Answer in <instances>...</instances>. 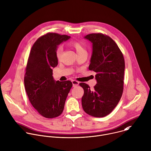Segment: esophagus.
<instances>
[{
	"label": "esophagus",
	"instance_id": "34e87169",
	"mask_svg": "<svg viewBox=\"0 0 151 151\" xmlns=\"http://www.w3.org/2000/svg\"><path fill=\"white\" fill-rule=\"evenodd\" d=\"M72 83H73V87H76L79 84V82L76 80H72Z\"/></svg>",
	"mask_w": 151,
	"mask_h": 151
}]
</instances>
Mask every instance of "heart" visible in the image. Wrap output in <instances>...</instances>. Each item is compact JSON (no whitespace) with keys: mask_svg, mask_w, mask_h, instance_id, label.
Listing matches in <instances>:
<instances>
[{"mask_svg":"<svg viewBox=\"0 0 151 151\" xmlns=\"http://www.w3.org/2000/svg\"><path fill=\"white\" fill-rule=\"evenodd\" d=\"M70 45L75 50L76 52H77V54H80L82 52H86V48L84 47V46L80 42H77V41H71L70 42ZM62 48L61 47H58L57 50H56V52H55V54H56V56H57V58L59 60L60 59L61 57V54H62Z\"/></svg>","mask_w":151,"mask_h":151,"instance_id":"1","label":"heart"}]
</instances>
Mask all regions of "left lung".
I'll return each instance as SVG.
<instances>
[{"instance_id": "left-lung-1", "label": "left lung", "mask_w": 151, "mask_h": 151, "mask_svg": "<svg viewBox=\"0 0 151 151\" xmlns=\"http://www.w3.org/2000/svg\"><path fill=\"white\" fill-rule=\"evenodd\" d=\"M84 38L92 44L90 70L96 73L97 84L93 90L86 83L82 107L88 114L102 117L110 113L118 104L123 90L124 60L116 42L102 34H91Z\"/></svg>"}]
</instances>
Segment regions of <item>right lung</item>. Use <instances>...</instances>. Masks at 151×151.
<instances>
[{"instance_id": "1", "label": "right lung", "mask_w": 151, "mask_h": 151, "mask_svg": "<svg viewBox=\"0 0 151 151\" xmlns=\"http://www.w3.org/2000/svg\"><path fill=\"white\" fill-rule=\"evenodd\" d=\"M70 36L48 33L39 38L29 54L24 78L28 99L37 111L47 118H54L63 111L73 84L70 81H55L52 68L58 65L56 50Z\"/></svg>"}]
</instances>
